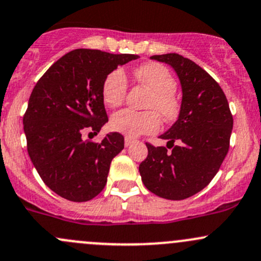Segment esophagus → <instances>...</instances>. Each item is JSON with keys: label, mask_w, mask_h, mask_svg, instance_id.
<instances>
[{"label": "esophagus", "mask_w": 261, "mask_h": 261, "mask_svg": "<svg viewBox=\"0 0 261 261\" xmlns=\"http://www.w3.org/2000/svg\"><path fill=\"white\" fill-rule=\"evenodd\" d=\"M133 142H134V140H133V139H130V138H125V146H126V147L130 146V145L133 144Z\"/></svg>", "instance_id": "34e87169"}]
</instances>
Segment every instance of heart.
<instances>
[{"instance_id":"b5f03b06","label":"heart","mask_w":261,"mask_h":261,"mask_svg":"<svg viewBox=\"0 0 261 261\" xmlns=\"http://www.w3.org/2000/svg\"><path fill=\"white\" fill-rule=\"evenodd\" d=\"M138 81L152 91L146 103L149 111H134L125 109L111 117V127L127 138H138L142 134H151L160 127L161 115L165 121H171L179 114V102L175 97L176 81L165 66L155 62L139 66L134 71ZM127 79L122 70L117 68L106 76L102 84L103 102L110 108L120 106L125 100Z\"/></svg>"}]
</instances>
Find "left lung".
<instances>
[{"label":"left lung","mask_w":261,"mask_h":261,"mask_svg":"<svg viewBox=\"0 0 261 261\" xmlns=\"http://www.w3.org/2000/svg\"><path fill=\"white\" fill-rule=\"evenodd\" d=\"M170 65L180 80L179 117L160 135L166 147L146 144L139 171L147 190L167 200H184L206 188L229 151L232 115L219 84L199 65L179 54L150 57ZM177 145H174L173 142Z\"/></svg>","instance_id":"8db88e82"}]
</instances>
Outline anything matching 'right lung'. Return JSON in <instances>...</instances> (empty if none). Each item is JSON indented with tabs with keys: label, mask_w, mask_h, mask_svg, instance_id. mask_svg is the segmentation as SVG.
Masks as SVG:
<instances>
[{
	"label": "right lung",
	"mask_w": 261,
	"mask_h": 261,
	"mask_svg": "<svg viewBox=\"0 0 261 261\" xmlns=\"http://www.w3.org/2000/svg\"><path fill=\"white\" fill-rule=\"evenodd\" d=\"M138 55H114L77 48L64 55L43 73L30 96L23 116L27 151L43 182L57 195L76 202L94 199L105 188L110 164L123 149V136L97 135L109 121L102 84L117 66Z\"/></svg>",
	"instance_id": "1"
}]
</instances>
